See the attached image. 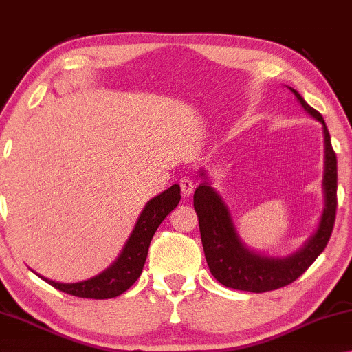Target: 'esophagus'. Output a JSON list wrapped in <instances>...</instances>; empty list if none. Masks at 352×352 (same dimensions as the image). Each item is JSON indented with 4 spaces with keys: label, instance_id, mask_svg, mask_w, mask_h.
I'll return each instance as SVG.
<instances>
[{
    "label": "esophagus",
    "instance_id": "obj_1",
    "mask_svg": "<svg viewBox=\"0 0 352 352\" xmlns=\"http://www.w3.org/2000/svg\"><path fill=\"white\" fill-rule=\"evenodd\" d=\"M179 186H181V193H182L184 198H187V196L193 193L195 186H193L192 181L187 179V177H182V179L179 181Z\"/></svg>",
    "mask_w": 352,
    "mask_h": 352
}]
</instances>
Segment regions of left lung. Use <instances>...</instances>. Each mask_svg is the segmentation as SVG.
<instances>
[{
    "mask_svg": "<svg viewBox=\"0 0 352 352\" xmlns=\"http://www.w3.org/2000/svg\"><path fill=\"white\" fill-rule=\"evenodd\" d=\"M307 114L323 125L324 208L317 232L298 252L286 258L260 255L245 248L239 239L230 212L221 196L208 182L196 188L193 204L199 219L201 241L212 275L226 287L248 292H267L291 285L305 274L307 267L328 244L336 223L337 210V157L331 145V135L322 114L306 103L297 91L289 88ZM201 176L207 181L204 171Z\"/></svg>",
    "mask_w": 352,
    "mask_h": 352,
    "instance_id": "left-lung-1",
    "label": "left lung"
}]
</instances>
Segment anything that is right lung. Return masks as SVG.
Segmentation results:
<instances>
[{
	"label": "right lung",
	"mask_w": 352,
	"mask_h": 352,
	"mask_svg": "<svg viewBox=\"0 0 352 352\" xmlns=\"http://www.w3.org/2000/svg\"><path fill=\"white\" fill-rule=\"evenodd\" d=\"M179 201L181 187L177 184L165 190L156 198L148 201L122 254L102 274L78 283H57L38 274L36 275L41 280H45L47 285L65 294L74 295V297L96 300L117 297V295L128 291L140 276L154 233H156L160 223L168 217V213L177 207Z\"/></svg>",
	"instance_id": "obj_1"
}]
</instances>
